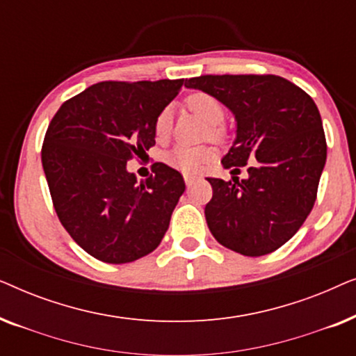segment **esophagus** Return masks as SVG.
Segmentation results:
<instances>
[{
  "instance_id": "1",
  "label": "esophagus",
  "mask_w": 356,
  "mask_h": 356,
  "mask_svg": "<svg viewBox=\"0 0 356 356\" xmlns=\"http://www.w3.org/2000/svg\"><path fill=\"white\" fill-rule=\"evenodd\" d=\"M196 179H197V177H194V175H184V181H186L188 186H191Z\"/></svg>"
}]
</instances>
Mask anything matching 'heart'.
<instances>
[{"label":"heart","instance_id":"1","mask_svg":"<svg viewBox=\"0 0 356 356\" xmlns=\"http://www.w3.org/2000/svg\"><path fill=\"white\" fill-rule=\"evenodd\" d=\"M188 108L196 113L199 118L206 121L207 124H211L212 136L222 134L220 128L217 124H220L223 118H225V108L220 104V100L206 92H196V94L189 95L186 99ZM172 110L163 108L157 115V118L154 121V134L159 140L167 139L170 133H172ZM212 159V150L207 147H189V145H177V147L170 150L167 155L168 163L172 167L181 170L186 173H194L197 170H201L202 165H206L209 160Z\"/></svg>","mask_w":356,"mask_h":356}]
</instances>
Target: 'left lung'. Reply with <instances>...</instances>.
Listing matches in <instances>:
<instances>
[{
	"mask_svg": "<svg viewBox=\"0 0 356 356\" xmlns=\"http://www.w3.org/2000/svg\"><path fill=\"white\" fill-rule=\"evenodd\" d=\"M211 94L233 111L236 139L223 168L248 178H207L212 199L206 220L213 238L243 256H264L285 245L318 196L327 157L323 121L314 100L274 74L199 76L184 84Z\"/></svg>",
	"mask_w": 356,
	"mask_h": 356,
	"instance_id": "1",
	"label": "left lung"
}]
</instances>
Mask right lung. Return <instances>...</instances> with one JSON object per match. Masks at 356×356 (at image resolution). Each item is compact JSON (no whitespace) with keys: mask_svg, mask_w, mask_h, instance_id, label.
I'll list each match as a JSON object with an SVG mask.
<instances>
[{"mask_svg":"<svg viewBox=\"0 0 356 356\" xmlns=\"http://www.w3.org/2000/svg\"><path fill=\"white\" fill-rule=\"evenodd\" d=\"M183 82H99L66 100L48 124L42 165L53 207L95 259L133 262L168 230L186 188L181 173L157 162L154 175L138 181L126 163L155 145L154 121Z\"/></svg>","mask_w":356,"mask_h":356,"instance_id":"1","label":"right lung"}]
</instances>
